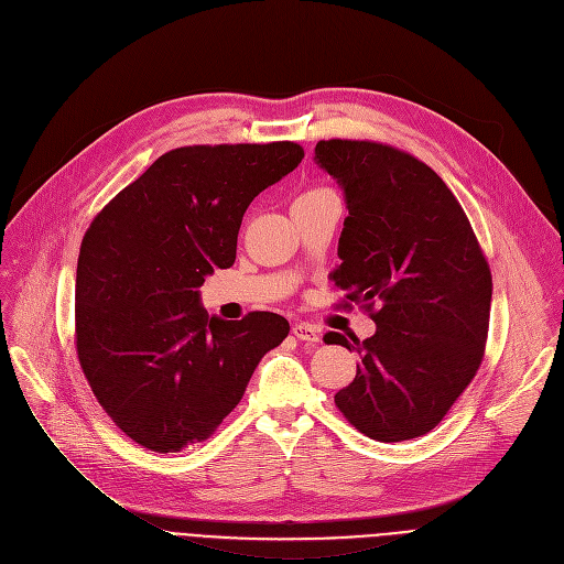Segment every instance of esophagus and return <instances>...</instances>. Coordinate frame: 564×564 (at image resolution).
<instances>
[{"label": "esophagus", "mask_w": 564, "mask_h": 564, "mask_svg": "<svg viewBox=\"0 0 564 564\" xmlns=\"http://www.w3.org/2000/svg\"><path fill=\"white\" fill-rule=\"evenodd\" d=\"M292 334L306 343H319V329L315 327V324H308V322L292 324Z\"/></svg>", "instance_id": "1"}]
</instances>
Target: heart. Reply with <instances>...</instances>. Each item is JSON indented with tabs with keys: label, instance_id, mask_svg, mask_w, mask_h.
Returning a JSON list of instances; mask_svg holds the SVG:
<instances>
[{
	"label": "heart",
	"instance_id": "heart-1",
	"mask_svg": "<svg viewBox=\"0 0 564 564\" xmlns=\"http://www.w3.org/2000/svg\"><path fill=\"white\" fill-rule=\"evenodd\" d=\"M324 194H332V192L324 189V187H313V189H306L304 194H300L297 200H313V198H319V196H324Z\"/></svg>",
	"mask_w": 564,
	"mask_h": 564
}]
</instances>
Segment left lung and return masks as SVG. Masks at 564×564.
<instances>
[{"label": "left lung", "instance_id": "8db88e82", "mask_svg": "<svg viewBox=\"0 0 564 564\" xmlns=\"http://www.w3.org/2000/svg\"><path fill=\"white\" fill-rule=\"evenodd\" d=\"M315 164L345 196L336 288L372 306L377 332L324 343L361 357L336 393L345 419L366 436L395 443L434 430L480 368L491 272L462 205L416 158L372 141L315 145Z\"/></svg>", "mask_w": 564, "mask_h": 564}]
</instances>
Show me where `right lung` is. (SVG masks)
<instances>
[{
    "label": "right lung",
    "mask_w": 564,
    "mask_h": 564,
    "mask_svg": "<svg viewBox=\"0 0 564 564\" xmlns=\"http://www.w3.org/2000/svg\"><path fill=\"white\" fill-rule=\"evenodd\" d=\"M302 158L292 141L175 148L86 230L75 279L77 357L107 416L139 446L181 453L205 441L288 336L276 313L210 317L198 288L235 262L251 200Z\"/></svg>",
    "instance_id": "right-lung-1"
}]
</instances>
